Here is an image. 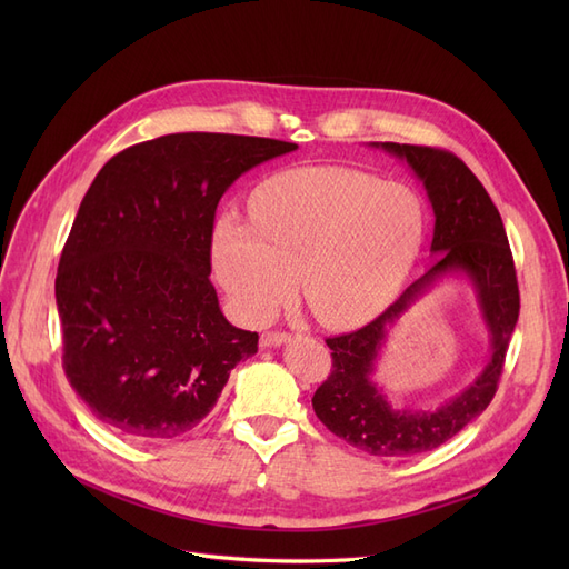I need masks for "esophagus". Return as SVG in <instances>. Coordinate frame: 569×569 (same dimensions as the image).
<instances>
[{
	"instance_id": "obj_1",
	"label": "esophagus",
	"mask_w": 569,
	"mask_h": 569,
	"mask_svg": "<svg viewBox=\"0 0 569 569\" xmlns=\"http://www.w3.org/2000/svg\"><path fill=\"white\" fill-rule=\"evenodd\" d=\"M287 341H291V335H287V332H266L261 337V347L274 349V347H282V343H287Z\"/></svg>"
}]
</instances>
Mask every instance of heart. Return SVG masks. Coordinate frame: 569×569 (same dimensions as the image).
<instances>
[{
  "mask_svg": "<svg viewBox=\"0 0 569 569\" xmlns=\"http://www.w3.org/2000/svg\"><path fill=\"white\" fill-rule=\"evenodd\" d=\"M251 222L226 213L213 266L239 318L263 322L295 295L330 327L370 320L399 295L422 244L418 194L351 168H303L253 197Z\"/></svg>",
  "mask_w": 569,
  "mask_h": 569,
  "instance_id": "1",
  "label": "heart"
}]
</instances>
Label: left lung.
I'll return each mask as SVG.
<instances>
[{
  "label": "left lung",
  "mask_w": 569,
  "mask_h": 569,
  "mask_svg": "<svg viewBox=\"0 0 569 569\" xmlns=\"http://www.w3.org/2000/svg\"><path fill=\"white\" fill-rule=\"evenodd\" d=\"M408 163L435 213L429 270L387 311L351 335L327 339L332 372L313 393V410L332 435L380 458L432 451L453 439L491 403L515 322L520 291L501 213L472 170L449 151L370 142ZM443 277L468 279L490 335L488 366L451 400L435 409H393L371 380L376 358L398 320Z\"/></svg>",
  "instance_id": "obj_1"
}]
</instances>
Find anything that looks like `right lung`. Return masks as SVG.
<instances>
[{
	"label": "right lung",
	"mask_w": 569,
	"mask_h": 569,
	"mask_svg": "<svg viewBox=\"0 0 569 569\" xmlns=\"http://www.w3.org/2000/svg\"><path fill=\"white\" fill-rule=\"evenodd\" d=\"M295 149L176 132L99 170L57 272L63 370L99 422L140 441L176 439L258 351V335L228 322L209 280L213 218L239 176Z\"/></svg>",
	"instance_id": "obj_1"
}]
</instances>
